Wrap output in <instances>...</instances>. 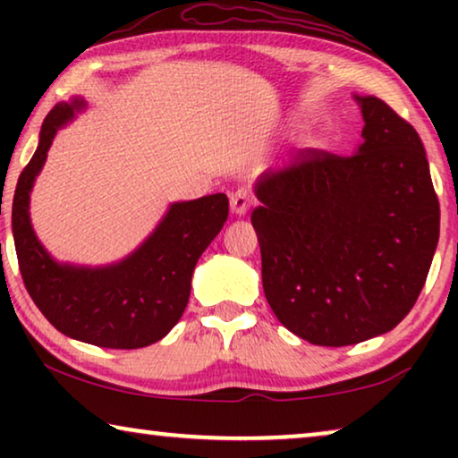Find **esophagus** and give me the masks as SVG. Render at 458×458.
Wrapping results in <instances>:
<instances>
[{
	"instance_id": "1",
	"label": "esophagus",
	"mask_w": 458,
	"mask_h": 458,
	"mask_svg": "<svg viewBox=\"0 0 458 458\" xmlns=\"http://www.w3.org/2000/svg\"><path fill=\"white\" fill-rule=\"evenodd\" d=\"M252 204H254V199H252V196H250V191L235 190L233 193H231V212H233L235 216L246 215Z\"/></svg>"
}]
</instances>
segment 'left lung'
<instances>
[{
    "label": "left lung",
    "instance_id": "obj_1",
    "mask_svg": "<svg viewBox=\"0 0 458 458\" xmlns=\"http://www.w3.org/2000/svg\"><path fill=\"white\" fill-rule=\"evenodd\" d=\"M354 156L304 149L265 173L252 212L275 317L317 346L396 327L415 306L440 237V202L421 137L384 99L359 98Z\"/></svg>",
    "mask_w": 458,
    "mask_h": 458
}]
</instances>
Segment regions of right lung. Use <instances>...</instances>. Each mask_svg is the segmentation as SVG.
Returning a JSON list of instances; mask_svg holds the SVG:
<instances>
[{
  "instance_id": "add662e5",
  "label": "right lung",
  "mask_w": 458,
  "mask_h": 458,
  "mask_svg": "<svg viewBox=\"0 0 458 458\" xmlns=\"http://www.w3.org/2000/svg\"><path fill=\"white\" fill-rule=\"evenodd\" d=\"M83 108L81 98L54 106L43 121L37 152L18 177L12 202L18 267L37 309L64 335L99 348H143L162 340L183 315L193 268L227 221L229 199L212 193L171 204L154 233L114 265L55 262L37 240L29 199L55 133Z\"/></svg>"
}]
</instances>
